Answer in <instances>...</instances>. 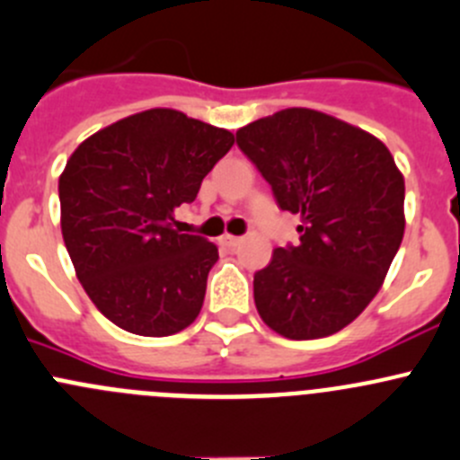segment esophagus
<instances>
[{"label":"esophagus","mask_w":460,"mask_h":460,"mask_svg":"<svg viewBox=\"0 0 460 460\" xmlns=\"http://www.w3.org/2000/svg\"><path fill=\"white\" fill-rule=\"evenodd\" d=\"M240 240H243V238H240V235H231V234H225V235H222V238H220V244H225V247L234 249V247H238V244H240Z\"/></svg>","instance_id":"obj_1"}]
</instances>
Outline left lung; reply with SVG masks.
Masks as SVG:
<instances>
[{
	"label": "left lung",
	"mask_w": 460,
	"mask_h": 460,
	"mask_svg": "<svg viewBox=\"0 0 460 460\" xmlns=\"http://www.w3.org/2000/svg\"><path fill=\"white\" fill-rule=\"evenodd\" d=\"M280 211L301 216L298 244L253 274V301L288 339L339 332L371 303L404 234V180L389 148L359 128L292 107L235 132Z\"/></svg>",
	"instance_id": "8db88e82"
}]
</instances>
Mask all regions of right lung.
I'll use <instances>...</instances> for the list:
<instances>
[{
	"mask_svg": "<svg viewBox=\"0 0 460 460\" xmlns=\"http://www.w3.org/2000/svg\"><path fill=\"white\" fill-rule=\"evenodd\" d=\"M234 135L175 110L111 123L75 148L60 175L62 238L93 305L119 328L168 337L198 319L217 247L172 229L180 204Z\"/></svg>",
	"mask_w": 460,
	"mask_h": 460,
	"instance_id": "1",
	"label": "right lung"
}]
</instances>
